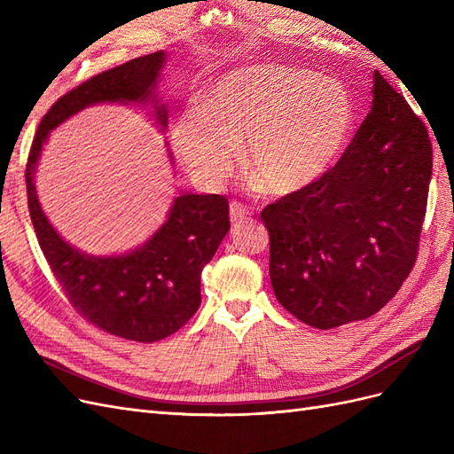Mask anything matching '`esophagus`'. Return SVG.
Here are the masks:
<instances>
[{
	"label": "esophagus",
	"mask_w": 454,
	"mask_h": 454,
	"mask_svg": "<svg viewBox=\"0 0 454 454\" xmlns=\"http://www.w3.org/2000/svg\"><path fill=\"white\" fill-rule=\"evenodd\" d=\"M229 215H231V223L237 227V225L244 223L246 219H248L250 210L246 208V204H242V202H239V200H232V202H231V208H229Z\"/></svg>",
	"instance_id": "obj_1"
}]
</instances>
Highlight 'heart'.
Segmentation results:
<instances>
[{"mask_svg": "<svg viewBox=\"0 0 454 454\" xmlns=\"http://www.w3.org/2000/svg\"><path fill=\"white\" fill-rule=\"evenodd\" d=\"M354 129V104L337 81L282 64H255L219 77L174 121L172 144L185 167L219 182L244 170L272 197H297L333 170Z\"/></svg>", "mask_w": 454, "mask_h": 454, "instance_id": "obj_1", "label": "heart"}]
</instances>
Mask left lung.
<instances>
[{
    "instance_id": "obj_1",
    "label": "left lung",
    "mask_w": 454,
    "mask_h": 454,
    "mask_svg": "<svg viewBox=\"0 0 454 454\" xmlns=\"http://www.w3.org/2000/svg\"><path fill=\"white\" fill-rule=\"evenodd\" d=\"M430 180L428 130L375 72L373 106L333 170L261 212L278 303L318 329L379 312L415 267Z\"/></svg>"
}]
</instances>
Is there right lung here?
Masks as SVG:
<instances>
[{"label":"right lung","instance_id":"1","mask_svg":"<svg viewBox=\"0 0 454 454\" xmlns=\"http://www.w3.org/2000/svg\"><path fill=\"white\" fill-rule=\"evenodd\" d=\"M164 52H151L67 90L41 119L26 162V193L39 248L72 307L106 333L155 342L176 333L200 307V272L231 227L222 195H182L164 225L127 255L94 257L64 242L41 210L34 172L49 132L98 102H144L153 90ZM167 127V112L157 107Z\"/></svg>","mask_w":454,"mask_h":454}]
</instances>
